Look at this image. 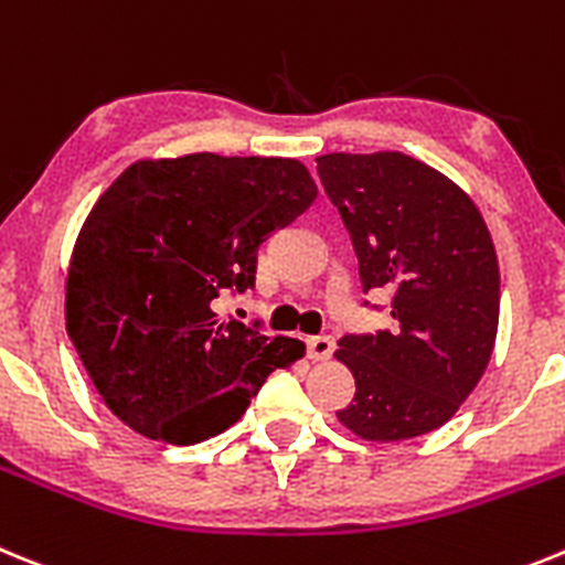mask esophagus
<instances>
[{"label":"esophagus","mask_w":565,"mask_h":565,"mask_svg":"<svg viewBox=\"0 0 565 565\" xmlns=\"http://www.w3.org/2000/svg\"><path fill=\"white\" fill-rule=\"evenodd\" d=\"M307 349L312 360H329L334 352V340L329 334H318V338L307 340Z\"/></svg>","instance_id":"esophagus-1"}]
</instances>
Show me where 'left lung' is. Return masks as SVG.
<instances>
[{
    "mask_svg": "<svg viewBox=\"0 0 565 565\" xmlns=\"http://www.w3.org/2000/svg\"><path fill=\"white\" fill-rule=\"evenodd\" d=\"M352 236L363 289L388 287L394 329L345 334L354 374L340 425L365 441L436 430L479 385L498 332L501 278L484 216L441 171L399 151L318 157Z\"/></svg>",
    "mask_w": 565,
    "mask_h": 565,
    "instance_id": "8db88e82",
    "label": "left lung"
}]
</instances>
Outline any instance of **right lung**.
<instances>
[{
    "label": "right lung",
    "mask_w": 565,
    "mask_h": 565,
    "mask_svg": "<svg viewBox=\"0 0 565 565\" xmlns=\"http://www.w3.org/2000/svg\"><path fill=\"white\" fill-rule=\"evenodd\" d=\"M318 196L289 157L137 160L86 216L67 270V334L106 408L146 439L196 445L245 414L298 338L222 320L256 253Z\"/></svg>",
    "instance_id": "add662e5"
}]
</instances>
